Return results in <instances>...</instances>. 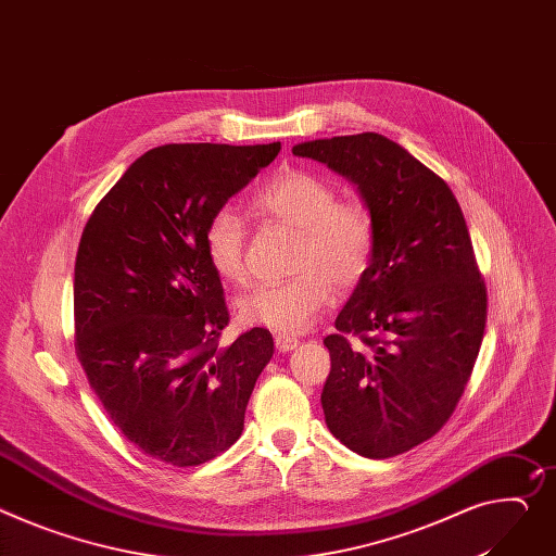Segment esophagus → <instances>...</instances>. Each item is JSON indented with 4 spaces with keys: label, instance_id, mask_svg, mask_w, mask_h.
<instances>
[{
    "label": "esophagus",
    "instance_id": "esophagus-1",
    "mask_svg": "<svg viewBox=\"0 0 556 556\" xmlns=\"http://www.w3.org/2000/svg\"><path fill=\"white\" fill-rule=\"evenodd\" d=\"M298 343H301V340H298L295 336H285V333H278V336H276V350H278L280 354L293 352V350L298 348Z\"/></svg>",
    "mask_w": 556,
    "mask_h": 556
}]
</instances>
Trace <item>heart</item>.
Wrapping results in <instances>:
<instances>
[{
  "instance_id": "1",
  "label": "heart",
  "mask_w": 556,
  "mask_h": 556,
  "mask_svg": "<svg viewBox=\"0 0 556 556\" xmlns=\"http://www.w3.org/2000/svg\"><path fill=\"white\" fill-rule=\"evenodd\" d=\"M253 211L298 229V274L247 291L238 301V314L247 325L305 331L333 301L336 287L352 289L365 276L374 249L369 211L356 200H336V189L307 170H285L271 178L253 195ZM244 240V220L236 208L223 206L208 218L206 258L231 285L247 280Z\"/></svg>"
}]
</instances>
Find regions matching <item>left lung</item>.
<instances>
[{
    "mask_svg": "<svg viewBox=\"0 0 556 556\" xmlns=\"http://www.w3.org/2000/svg\"><path fill=\"white\" fill-rule=\"evenodd\" d=\"M291 151L354 182L374 225L369 267L323 340L325 422L361 456L403 454L447 422L481 350L488 293L463 211L443 178L386 136ZM348 332L362 343L352 349Z\"/></svg>",
    "mask_w": 556,
    "mask_h": 556,
    "instance_id": "left-lung-1",
    "label": "left lung"
}]
</instances>
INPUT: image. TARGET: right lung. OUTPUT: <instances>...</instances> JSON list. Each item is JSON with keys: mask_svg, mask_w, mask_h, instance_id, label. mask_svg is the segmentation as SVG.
<instances>
[{"mask_svg": "<svg viewBox=\"0 0 556 556\" xmlns=\"http://www.w3.org/2000/svg\"><path fill=\"white\" fill-rule=\"evenodd\" d=\"M278 151L280 142L151 149L84 227L73 282L77 358L119 432L162 463L191 467L229 450L274 356L263 327L218 345L229 312L204 229Z\"/></svg>", "mask_w": 556, "mask_h": 556, "instance_id": "right-lung-1", "label": "right lung"}]
</instances>
